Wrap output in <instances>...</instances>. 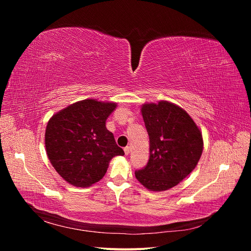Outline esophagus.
I'll use <instances>...</instances> for the list:
<instances>
[{
	"label": "esophagus",
	"mask_w": 251,
	"mask_h": 251,
	"mask_svg": "<svg viewBox=\"0 0 251 251\" xmlns=\"http://www.w3.org/2000/svg\"><path fill=\"white\" fill-rule=\"evenodd\" d=\"M130 151H131L130 147H126V148H125V154H126V155H128V154H130Z\"/></svg>",
	"instance_id": "esophagus-1"
}]
</instances>
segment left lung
Returning <instances> with one entry per match:
<instances>
[{
    "label": "left lung",
    "instance_id": "1",
    "mask_svg": "<svg viewBox=\"0 0 251 251\" xmlns=\"http://www.w3.org/2000/svg\"><path fill=\"white\" fill-rule=\"evenodd\" d=\"M150 138V158L135 177L150 191L176 186L193 172L203 151L202 134L191 116L178 105L160 101L143 104Z\"/></svg>",
    "mask_w": 251,
    "mask_h": 251
}]
</instances>
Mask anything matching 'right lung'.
Here are the masks:
<instances>
[{"mask_svg": "<svg viewBox=\"0 0 251 251\" xmlns=\"http://www.w3.org/2000/svg\"><path fill=\"white\" fill-rule=\"evenodd\" d=\"M116 103L86 100L75 102L49 120L45 134L47 155L67 182L88 187L102 179L113 157L125 155L105 120Z\"/></svg>", "mask_w": 251, "mask_h": 251, "instance_id": "right-lung-1", "label": "right lung"}]
</instances>
